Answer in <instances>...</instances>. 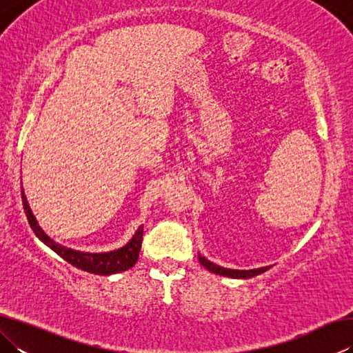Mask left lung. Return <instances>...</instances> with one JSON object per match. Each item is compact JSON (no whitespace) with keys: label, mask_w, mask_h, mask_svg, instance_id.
I'll return each instance as SVG.
<instances>
[{"label":"left lung","mask_w":353,"mask_h":353,"mask_svg":"<svg viewBox=\"0 0 353 353\" xmlns=\"http://www.w3.org/2000/svg\"><path fill=\"white\" fill-rule=\"evenodd\" d=\"M199 256V261L201 265L213 274H218V276H223V277H230V279H250V277H255L259 276V274L265 272L270 270L271 266H263V268H255V270H230V268H223L219 265H214L210 260H207L204 255L198 254Z\"/></svg>","instance_id":"left-lung-1"}]
</instances>
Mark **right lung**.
Wrapping results in <instances>:
<instances>
[{
    "label": "right lung",
    "instance_id": "1",
    "mask_svg": "<svg viewBox=\"0 0 353 353\" xmlns=\"http://www.w3.org/2000/svg\"><path fill=\"white\" fill-rule=\"evenodd\" d=\"M23 205H25L29 224H31L34 234L37 235L39 240L54 250L57 255H61L65 261H68L70 265L79 268L82 271L98 274V276H110V274L128 271L139 260L143 240V225L137 229L134 236L123 248L110 250V252H81V250L62 246V244L56 243L51 236L45 234V230L39 225L31 207L28 204L25 193H23Z\"/></svg>",
    "mask_w": 353,
    "mask_h": 353
}]
</instances>
